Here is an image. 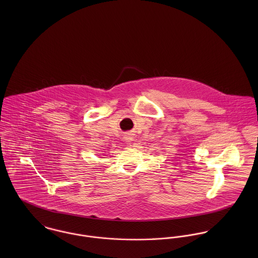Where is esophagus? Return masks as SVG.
<instances>
[{
    "instance_id": "esophagus-1",
    "label": "esophagus",
    "mask_w": 258,
    "mask_h": 258,
    "mask_svg": "<svg viewBox=\"0 0 258 258\" xmlns=\"http://www.w3.org/2000/svg\"><path fill=\"white\" fill-rule=\"evenodd\" d=\"M125 140H127V142H130L132 139H131V137H125Z\"/></svg>"
}]
</instances>
